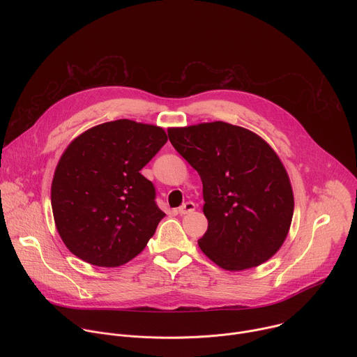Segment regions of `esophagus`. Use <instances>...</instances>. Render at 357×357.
I'll return each mask as SVG.
<instances>
[{
  "mask_svg": "<svg viewBox=\"0 0 357 357\" xmlns=\"http://www.w3.org/2000/svg\"><path fill=\"white\" fill-rule=\"evenodd\" d=\"M195 209H196V205H195L193 202H186V203H183V205L178 209V213L183 216V215H189V213H192Z\"/></svg>",
  "mask_w": 357,
  "mask_h": 357,
  "instance_id": "34e87169",
  "label": "esophagus"
}]
</instances>
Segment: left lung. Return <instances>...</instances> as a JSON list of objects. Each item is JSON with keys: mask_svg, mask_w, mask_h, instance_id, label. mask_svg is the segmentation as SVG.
Masks as SVG:
<instances>
[{"mask_svg": "<svg viewBox=\"0 0 357 357\" xmlns=\"http://www.w3.org/2000/svg\"><path fill=\"white\" fill-rule=\"evenodd\" d=\"M174 148L203 183L206 233L200 250L219 267L260 266L282 245L294 213L289 178L257 134L223 121L169 128Z\"/></svg>", "mask_w": 357, "mask_h": 357, "instance_id": "8db88e82", "label": "left lung"}]
</instances>
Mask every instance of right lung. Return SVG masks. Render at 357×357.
Listing matches in <instances>:
<instances>
[{
    "label": "right lung",
    "instance_id": "add662e5",
    "mask_svg": "<svg viewBox=\"0 0 357 357\" xmlns=\"http://www.w3.org/2000/svg\"><path fill=\"white\" fill-rule=\"evenodd\" d=\"M160 127L131 120L96 126L66 148L52 181V211L66 247L83 261L117 267L139 254L165 213L141 169L165 145Z\"/></svg>",
    "mask_w": 357,
    "mask_h": 357
}]
</instances>
